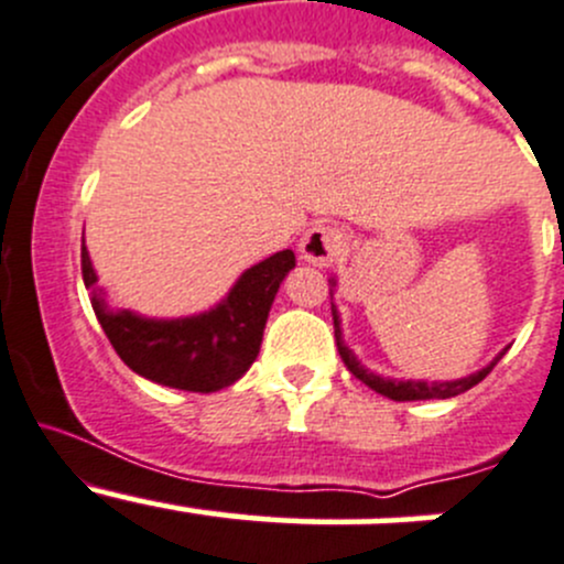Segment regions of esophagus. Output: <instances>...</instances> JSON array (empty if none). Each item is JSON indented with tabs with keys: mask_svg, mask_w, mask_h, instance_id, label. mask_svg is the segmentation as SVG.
Here are the masks:
<instances>
[{
	"mask_svg": "<svg viewBox=\"0 0 564 564\" xmlns=\"http://www.w3.org/2000/svg\"><path fill=\"white\" fill-rule=\"evenodd\" d=\"M339 247H343V236H339L337 227L328 225H315L304 232V238L299 241V254L304 263L312 265H328L337 258Z\"/></svg>",
	"mask_w": 564,
	"mask_h": 564,
	"instance_id": "1",
	"label": "esophagus"
}]
</instances>
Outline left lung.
Masks as SVG:
<instances>
[{
	"label": "left lung",
	"mask_w": 564,
	"mask_h": 564,
	"mask_svg": "<svg viewBox=\"0 0 564 564\" xmlns=\"http://www.w3.org/2000/svg\"><path fill=\"white\" fill-rule=\"evenodd\" d=\"M328 284H332V295H334L337 280H334V276H332V280H328ZM332 315H334V339H337V350H339V356H343L345 367H348V370L354 372V376L359 378L361 383H367V387H370L372 392L383 394V398H389V400H400V403H403V400H447V398H458V394L469 392L471 387H477V383L482 381V378L488 376L490 370H494L496 361H499L501 356L507 354V348H505L499 356H496L494 361H490V365H485L482 370L471 372V376H466V378H455V381H400V378H383V376H378V372L367 370V367L361 365L359 359H356L354 350H350L348 345H345L343 326H339V312H337V306H334V304H332Z\"/></svg>",
	"instance_id": "obj_1"
}]
</instances>
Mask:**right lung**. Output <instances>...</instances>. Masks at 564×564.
<instances>
[{
  "instance_id": "add662e5",
  "label": "right lung",
  "mask_w": 564,
  "mask_h": 564,
  "mask_svg": "<svg viewBox=\"0 0 564 564\" xmlns=\"http://www.w3.org/2000/svg\"><path fill=\"white\" fill-rule=\"evenodd\" d=\"M290 269H295V254L282 249L243 271L210 310L186 317H148L111 310L82 236V276L111 348L137 376L183 392H219L252 367L271 304Z\"/></svg>"
}]
</instances>
